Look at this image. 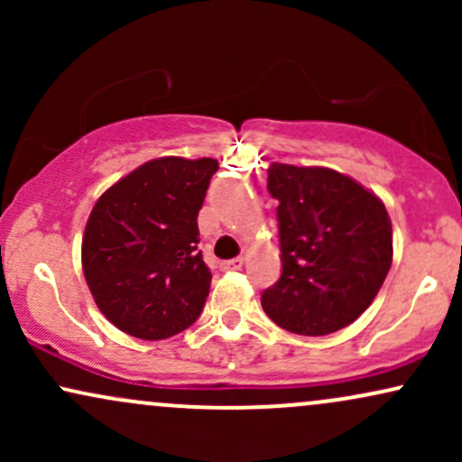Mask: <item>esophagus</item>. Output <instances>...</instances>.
I'll use <instances>...</instances> for the list:
<instances>
[{
	"label": "esophagus",
	"instance_id": "1",
	"mask_svg": "<svg viewBox=\"0 0 462 462\" xmlns=\"http://www.w3.org/2000/svg\"><path fill=\"white\" fill-rule=\"evenodd\" d=\"M241 267H243V258L241 256L232 258V261L221 263V269H224V272H238Z\"/></svg>",
	"mask_w": 462,
	"mask_h": 462
}]
</instances>
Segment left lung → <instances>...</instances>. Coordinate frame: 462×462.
Wrapping results in <instances>:
<instances>
[{"label": "left lung", "instance_id": "8db88e82", "mask_svg": "<svg viewBox=\"0 0 462 462\" xmlns=\"http://www.w3.org/2000/svg\"><path fill=\"white\" fill-rule=\"evenodd\" d=\"M282 275L263 309L284 330L323 337L356 321L378 295L393 261L383 199L328 167L273 162Z\"/></svg>", "mask_w": 462, "mask_h": 462}]
</instances>
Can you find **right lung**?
Wrapping results in <instances>:
<instances>
[{
	"instance_id": "add662e5",
	"label": "right lung",
	"mask_w": 462,
	"mask_h": 462,
	"mask_svg": "<svg viewBox=\"0 0 462 462\" xmlns=\"http://www.w3.org/2000/svg\"><path fill=\"white\" fill-rule=\"evenodd\" d=\"M217 169L213 158H156L95 201L82 272L119 330L161 341L198 321L213 280L198 249V213Z\"/></svg>"
}]
</instances>
